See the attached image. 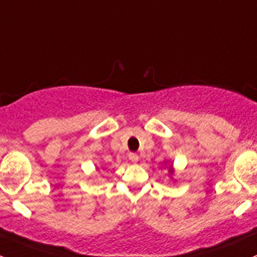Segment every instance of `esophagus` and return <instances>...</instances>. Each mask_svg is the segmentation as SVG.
Here are the masks:
<instances>
[{"label": "esophagus", "instance_id": "1", "mask_svg": "<svg viewBox=\"0 0 257 257\" xmlns=\"http://www.w3.org/2000/svg\"><path fill=\"white\" fill-rule=\"evenodd\" d=\"M128 160L131 161L132 163H137V162H139V156H137L136 153H130Z\"/></svg>", "mask_w": 257, "mask_h": 257}]
</instances>
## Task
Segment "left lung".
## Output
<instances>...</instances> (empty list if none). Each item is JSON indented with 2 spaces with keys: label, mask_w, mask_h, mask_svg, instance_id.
Returning a JSON list of instances; mask_svg holds the SVG:
<instances>
[{
  "label": "left lung",
  "mask_w": 257,
  "mask_h": 257,
  "mask_svg": "<svg viewBox=\"0 0 257 257\" xmlns=\"http://www.w3.org/2000/svg\"><path fill=\"white\" fill-rule=\"evenodd\" d=\"M168 172H169V178L171 179H173V176H174V168H173V165H171V166H168Z\"/></svg>",
  "instance_id": "8db88e82"
}]
</instances>
